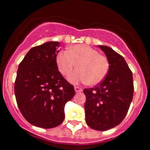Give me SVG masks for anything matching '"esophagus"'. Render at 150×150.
I'll use <instances>...</instances> for the list:
<instances>
[{"instance_id":"esophagus-1","label":"esophagus","mask_w":150,"mask_h":150,"mask_svg":"<svg viewBox=\"0 0 150 150\" xmlns=\"http://www.w3.org/2000/svg\"><path fill=\"white\" fill-rule=\"evenodd\" d=\"M75 91L76 93H79V92H81V91H82V89H81L80 87H77V86H75Z\"/></svg>"}]
</instances>
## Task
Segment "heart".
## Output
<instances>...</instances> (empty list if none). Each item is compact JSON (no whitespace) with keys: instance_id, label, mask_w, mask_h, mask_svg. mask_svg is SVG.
Segmentation results:
<instances>
[{"instance_id":"b5f03b06","label":"heart","mask_w":150,"mask_h":150,"mask_svg":"<svg viewBox=\"0 0 150 150\" xmlns=\"http://www.w3.org/2000/svg\"><path fill=\"white\" fill-rule=\"evenodd\" d=\"M56 62L62 75H67L77 65L78 69L68 75V80L72 84H98L106 78L109 69L107 58L100 55L96 49L84 44H75L68 48L67 51H60L56 57Z\"/></svg>"}]
</instances>
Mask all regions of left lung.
I'll list each match as a JSON object with an SVG mask.
<instances>
[{
  "mask_svg": "<svg viewBox=\"0 0 150 150\" xmlns=\"http://www.w3.org/2000/svg\"><path fill=\"white\" fill-rule=\"evenodd\" d=\"M99 47L109 62L106 78L94 88H85L86 123L97 131H106L121 123L127 115L134 94L132 71L124 57L107 46Z\"/></svg>",
  "mask_w": 150,
  "mask_h": 150,
  "instance_id": "1",
  "label": "left lung"
}]
</instances>
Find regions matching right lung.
Listing matches in <instances>:
<instances>
[{
	"instance_id": "right-lung-1",
	"label": "right lung",
	"mask_w": 150,
	"mask_h": 150,
	"mask_svg": "<svg viewBox=\"0 0 150 150\" xmlns=\"http://www.w3.org/2000/svg\"><path fill=\"white\" fill-rule=\"evenodd\" d=\"M60 44L49 41L32 47L18 67L14 91L27 122L42 128L59 125L64 106L75 95L74 86L62 77L56 62Z\"/></svg>"
}]
</instances>
